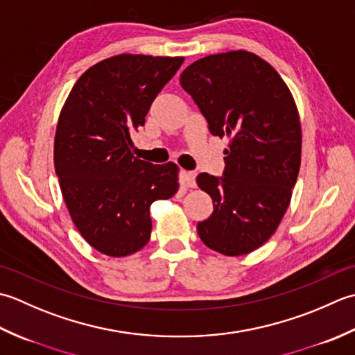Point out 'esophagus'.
I'll return each instance as SVG.
<instances>
[{"label":"esophagus","mask_w":355,"mask_h":355,"mask_svg":"<svg viewBox=\"0 0 355 355\" xmlns=\"http://www.w3.org/2000/svg\"><path fill=\"white\" fill-rule=\"evenodd\" d=\"M184 182L187 187H196V173L194 171H185L184 173Z\"/></svg>","instance_id":"34e87169"}]
</instances>
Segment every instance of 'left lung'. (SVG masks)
Returning <instances> with one entry per match:
<instances>
[{"label": "left lung", "mask_w": 355, "mask_h": 355, "mask_svg": "<svg viewBox=\"0 0 355 355\" xmlns=\"http://www.w3.org/2000/svg\"><path fill=\"white\" fill-rule=\"evenodd\" d=\"M180 85L209 133L230 136L222 176L196 179L214 205L198 223L199 237L220 254H248L277 230L297 180L302 130L291 92L268 62L245 50L193 62Z\"/></svg>", "instance_id": "left-lung-1"}]
</instances>
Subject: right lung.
I'll return each instance as SVG.
<instances>
[{
    "label": "right lung",
    "mask_w": 355,
    "mask_h": 355,
    "mask_svg": "<svg viewBox=\"0 0 355 355\" xmlns=\"http://www.w3.org/2000/svg\"><path fill=\"white\" fill-rule=\"evenodd\" d=\"M184 58L118 55L83 73L62 107L55 171L78 231L99 252L133 254L148 242L150 205L176 194L178 167L132 155L159 92Z\"/></svg>",
    "instance_id": "obj_1"
}]
</instances>
